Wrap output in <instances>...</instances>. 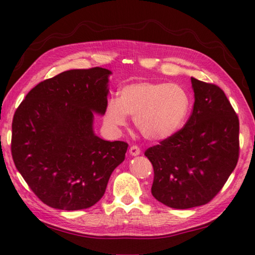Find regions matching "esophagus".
I'll use <instances>...</instances> for the list:
<instances>
[{"label": "esophagus", "instance_id": "1", "mask_svg": "<svg viewBox=\"0 0 255 255\" xmlns=\"http://www.w3.org/2000/svg\"><path fill=\"white\" fill-rule=\"evenodd\" d=\"M140 152H141V150H140V148L138 147V145H131L130 149H129V153H130L133 156L139 155Z\"/></svg>", "mask_w": 255, "mask_h": 255}]
</instances>
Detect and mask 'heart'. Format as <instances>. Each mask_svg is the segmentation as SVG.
Returning <instances> with one entry per match:
<instances>
[{
    "mask_svg": "<svg viewBox=\"0 0 255 255\" xmlns=\"http://www.w3.org/2000/svg\"><path fill=\"white\" fill-rule=\"evenodd\" d=\"M191 110V97L178 84L134 82L123 86L118 99L108 100L104 123L118 130L126 126L127 115L145 139L164 140L176 133Z\"/></svg>",
    "mask_w": 255,
    "mask_h": 255,
    "instance_id": "1",
    "label": "heart"
}]
</instances>
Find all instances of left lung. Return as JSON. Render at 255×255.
<instances>
[{"instance_id":"8db88e82","label":"left lung","mask_w":255,"mask_h":255,"mask_svg":"<svg viewBox=\"0 0 255 255\" xmlns=\"http://www.w3.org/2000/svg\"><path fill=\"white\" fill-rule=\"evenodd\" d=\"M193 112L185 126L145 150L153 197L171 208L209 203L239 159V118L219 86L192 78Z\"/></svg>"}]
</instances>
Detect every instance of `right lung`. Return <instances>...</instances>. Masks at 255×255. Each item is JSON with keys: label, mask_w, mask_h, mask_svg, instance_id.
<instances>
[{"label": "right lung", "mask_w": 255, "mask_h": 255, "mask_svg": "<svg viewBox=\"0 0 255 255\" xmlns=\"http://www.w3.org/2000/svg\"><path fill=\"white\" fill-rule=\"evenodd\" d=\"M111 73L100 67L64 71L31 89L14 114L15 166L49 207L90 208L125 160L127 142L93 131L94 113L104 115Z\"/></svg>", "instance_id": "obj_1"}]
</instances>
